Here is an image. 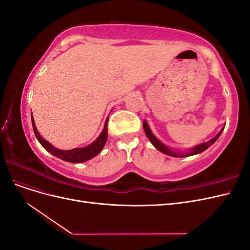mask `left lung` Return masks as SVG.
Instances as JSON below:
<instances>
[{
    "instance_id": "obj_1",
    "label": "left lung",
    "mask_w": 250,
    "mask_h": 250,
    "mask_svg": "<svg viewBox=\"0 0 250 250\" xmlns=\"http://www.w3.org/2000/svg\"><path fill=\"white\" fill-rule=\"evenodd\" d=\"M143 128H144V131H145L147 138L149 139V141L151 142V144L158 150L161 151V152H163L164 154H167L169 156H173V157H187V156H192V155H195V154H199L201 152H203L204 150H207L210 145H213V144L219 139V137H220L224 127L222 128V129L218 132V134L216 135L215 138H213L211 140L208 141V142H204V143H201L199 144V145L195 146L191 149H188V151H187V152H178V151H176L175 149H172V148H169L168 146H166L164 143H162L160 140H158L155 135L153 134V132L151 131L150 127L147 123L146 120H144L143 122Z\"/></svg>"
}]
</instances>
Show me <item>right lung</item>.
Masks as SVG:
<instances>
[{"instance_id": "right-lung-1", "label": "right lung", "mask_w": 250, "mask_h": 250, "mask_svg": "<svg viewBox=\"0 0 250 250\" xmlns=\"http://www.w3.org/2000/svg\"><path fill=\"white\" fill-rule=\"evenodd\" d=\"M31 120H32V126H33V131L36 139L39 140V142L41 143V145L46 149L48 152H50L52 155H54L60 160H62L64 162H69V163H73V164H79V163H83L86 162L90 158L95 157L96 155L99 154L105 144H106L107 141V137H108V132H107V122L108 119H106L104 124V128L102 132L100 133L99 137L97 138V140H95L92 144L83 147V148H74L71 150H62L58 149L56 147H54L50 144L48 141H46L44 139L42 138V135L39 133L36 129V126L34 123V119L31 113Z\"/></svg>"}]
</instances>
